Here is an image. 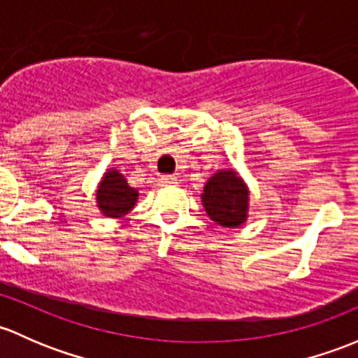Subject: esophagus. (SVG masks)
I'll return each mask as SVG.
<instances>
[{"label":"esophagus","instance_id":"obj_1","mask_svg":"<svg viewBox=\"0 0 358 358\" xmlns=\"http://www.w3.org/2000/svg\"><path fill=\"white\" fill-rule=\"evenodd\" d=\"M176 182H178V178H176V176H162L160 178V184H164V186H171V184Z\"/></svg>","mask_w":358,"mask_h":358}]
</instances>
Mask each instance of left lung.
I'll return each instance as SVG.
<instances>
[{"label":"left lung","instance_id":"8db88e82","mask_svg":"<svg viewBox=\"0 0 358 358\" xmlns=\"http://www.w3.org/2000/svg\"><path fill=\"white\" fill-rule=\"evenodd\" d=\"M250 191L234 171H219L206 180L201 194L205 212L224 227H239L248 217Z\"/></svg>","mask_w":358,"mask_h":358}]
</instances>
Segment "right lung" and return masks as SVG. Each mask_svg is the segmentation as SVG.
<instances>
[{
  "instance_id": "right-lung-1",
  "label": "right lung",
  "mask_w": 358,
  "mask_h": 358,
  "mask_svg": "<svg viewBox=\"0 0 358 358\" xmlns=\"http://www.w3.org/2000/svg\"><path fill=\"white\" fill-rule=\"evenodd\" d=\"M138 200V189L131 187L124 176L115 169H108L103 176L96 191L98 208L105 217H122L134 208Z\"/></svg>"
}]
</instances>
